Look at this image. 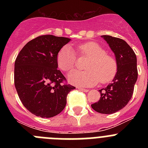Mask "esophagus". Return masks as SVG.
Returning <instances> with one entry per match:
<instances>
[{"label":"esophagus","instance_id":"1","mask_svg":"<svg viewBox=\"0 0 148 148\" xmlns=\"http://www.w3.org/2000/svg\"><path fill=\"white\" fill-rule=\"evenodd\" d=\"M78 89H79V90H82V91H84V92H88L89 91V90L88 89H86V88H84V87H78Z\"/></svg>","mask_w":148,"mask_h":148}]
</instances>
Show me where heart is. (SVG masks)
I'll return each mask as SVG.
<instances>
[{
    "instance_id": "heart-1",
    "label": "heart",
    "mask_w": 148,
    "mask_h": 148,
    "mask_svg": "<svg viewBox=\"0 0 148 148\" xmlns=\"http://www.w3.org/2000/svg\"><path fill=\"white\" fill-rule=\"evenodd\" d=\"M81 57H87L85 71L75 70L68 75L69 82L73 84L82 87L96 85L101 83L110 82L116 75L118 65L116 59L106 54L105 49L99 44L92 41L84 43L77 48ZM57 64L61 70L70 71L77 64V57L75 51L69 45L63 47L57 56Z\"/></svg>"
}]
</instances>
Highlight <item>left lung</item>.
I'll use <instances>...</instances> for the list:
<instances>
[{
	"mask_svg": "<svg viewBox=\"0 0 148 148\" xmlns=\"http://www.w3.org/2000/svg\"><path fill=\"white\" fill-rule=\"evenodd\" d=\"M116 57L117 73L112 83L99 90L100 100L91 104L92 109L103 114H112L124 108L131 99L138 78L135 53L125 40L110 35H101Z\"/></svg>",
	"mask_w": 148,
	"mask_h": 148,
	"instance_id": "obj_1",
	"label": "left lung"
}]
</instances>
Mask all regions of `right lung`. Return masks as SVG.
<instances>
[{
    "label": "right lung",
    "instance_id": "right-lung-1",
    "mask_svg": "<svg viewBox=\"0 0 148 148\" xmlns=\"http://www.w3.org/2000/svg\"><path fill=\"white\" fill-rule=\"evenodd\" d=\"M70 38L40 35L26 44L15 62L14 80L18 95L30 113L41 118L59 114L66 104V96L75 89L63 84L66 80L57 70V56Z\"/></svg>",
    "mask_w": 148,
    "mask_h": 148
}]
</instances>
